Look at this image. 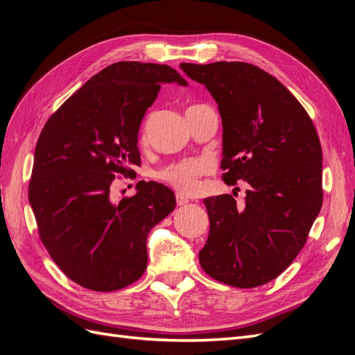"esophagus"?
<instances>
[{
  "mask_svg": "<svg viewBox=\"0 0 355 355\" xmlns=\"http://www.w3.org/2000/svg\"><path fill=\"white\" fill-rule=\"evenodd\" d=\"M176 202H178V206H185V204L189 202V200H188L185 196L176 194Z\"/></svg>",
  "mask_w": 355,
  "mask_h": 355,
  "instance_id": "34e87169",
  "label": "esophagus"
}]
</instances>
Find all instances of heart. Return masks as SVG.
Returning a JSON list of instances; mask_svg holds the SVG:
<instances>
[{
  "instance_id": "1",
  "label": "heart",
  "mask_w": 355,
  "mask_h": 355,
  "mask_svg": "<svg viewBox=\"0 0 355 355\" xmlns=\"http://www.w3.org/2000/svg\"><path fill=\"white\" fill-rule=\"evenodd\" d=\"M206 166L201 161H184L159 171V179L180 192H192L197 187V178L204 173Z\"/></svg>"
}]
</instances>
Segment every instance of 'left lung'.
Wrapping results in <instances>:
<instances>
[{
  "label": "left lung",
  "mask_w": 355,
  "mask_h": 355,
  "mask_svg": "<svg viewBox=\"0 0 355 355\" xmlns=\"http://www.w3.org/2000/svg\"><path fill=\"white\" fill-rule=\"evenodd\" d=\"M180 69L218 103L225 184L250 185L243 207L228 194L204 200L210 231L201 268L228 286H262L295 261L323 204L315 127L280 81L250 63H180Z\"/></svg>",
  "instance_id": "1"
}]
</instances>
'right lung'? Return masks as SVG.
I'll list each match as a JSON object with an SVG mask.
<instances>
[{"label": "right lung", "instance_id": "right-lung-1", "mask_svg": "<svg viewBox=\"0 0 355 355\" xmlns=\"http://www.w3.org/2000/svg\"><path fill=\"white\" fill-rule=\"evenodd\" d=\"M163 83L188 85L168 65L116 62L75 92L38 137L29 202L40 239L69 280L114 292L146 270L148 234L175 210L173 191L137 182L111 201L115 175L141 164L137 133Z\"/></svg>", "mask_w": 355, "mask_h": 355}]
</instances>
